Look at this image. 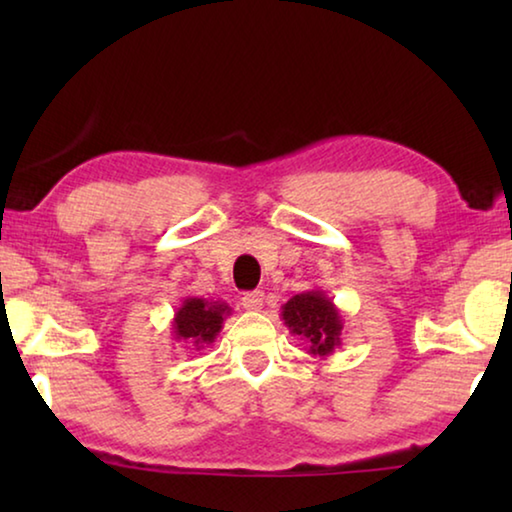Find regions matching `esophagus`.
<instances>
[{"instance_id":"1","label":"esophagus","mask_w":512,"mask_h":512,"mask_svg":"<svg viewBox=\"0 0 512 512\" xmlns=\"http://www.w3.org/2000/svg\"><path fill=\"white\" fill-rule=\"evenodd\" d=\"M241 305H244L246 311H262L264 309V291L244 293V298H241Z\"/></svg>"}]
</instances>
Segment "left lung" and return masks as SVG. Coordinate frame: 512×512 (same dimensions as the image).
Masks as SVG:
<instances>
[{
  "label": "left lung",
  "mask_w": 512,
  "mask_h": 512,
  "mask_svg": "<svg viewBox=\"0 0 512 512\" xmlns=\"http://www.w3.org/2000/svg\"><path fill=\"white\" fill-rule=\"evenodd\" d=\"M282 320L293 336L307 343V352L314 357H329L341 345L343 316L320 289L293 296L282 305Z\"/></svg>",
  "instance_id": "8db88e82"
}]
</instances>
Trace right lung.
Segmentation results:
<instances>
[{"mask_svg":"<svg viewBox=\"0 0 512 512\" xmlns=\"http://www.w3.org/2000/svg\"><path fill=\"white\" fill-rule=\"evenodd\" d=\"M230 314L232 309L221 300L189 296L176 309V314H173V341H180L185 348L194 345L196 350L212 345L221 332L223 320Z\"/></svg>","mask_w":512,"mask_h":512,"instance_id":"obj_1","label":"right lung"}]
</instances>
